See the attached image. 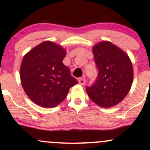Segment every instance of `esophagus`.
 <instances>
[{
	"instance_id": "esophagus-1",
	"label": "esophagus",
	"mask_w": 150,
	"mask_h": 150,
	"mask_svg": "<svg viewBox=\"0 0 150 150\" xmlns=\"http://www.w3.org/2000/svg\"><path fill=\"white\" fill-rule=\"evenodd\" d=\"M78 83L81 85V86H83V85L86 83V80H85L84 78H79V79H78Z\"/></svg>"
}]
</instances>
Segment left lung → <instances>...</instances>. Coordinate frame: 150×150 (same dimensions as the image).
Wrapping results in <instances>:
<instances>
[{
  "instance_id": "obj_1",
  "label": "left lung",
  "mask_w": 150,
  "mask_h": 150,
  "mask_svg": "<svg viewBox=\"0 0 150 150\" xmlns=\"http://www.w3.org/2000/svg\"><path fill=\"white\" fill-rule=\"evenodd\" d=\"M99 73L96 83L86 87V92L97 105L112 107L126 96L134 80V69L128 54L107 40L92 48Z\"/></svg>"
}]
</instances>
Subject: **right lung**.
Wrapping results in <instances>:
<instances>
[{
  "label": "right lung",
  "mask_w": 150,
  "mask_h": 150,
  "mask_svg": "<svg viewBox=\"0 0 150 150\" xmlns=\"http://www.w3.org/2000/svg\"><path fill=\"white\" fill-rule=\"evenodd\" d=\"M66 54L62 46L46 40L24 56L21 83L35 104L46 108L56 107L64 101L69 88L78 83L62 63Z\"/></svg>",
  "instance_id": "add662e5"
}]
</instances>
